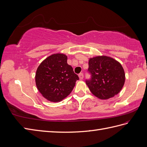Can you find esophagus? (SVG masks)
Returning a JSON list of instances; mask_svg holds the SVG:
<instances>
[{"label":"esophagus","instance_id":"34e87169","mask_svg":"<svg viewBox=\"0 0 147 147\" xmlns=\"http://www.w3.org/2000/svg\"><path fill=\"white\" fill-rule=\"evenodd\" d=\"M78 77H79L80 80H82L84 78V74L82 73H80L79 74V75H78Z\"/></svg>","mask_w":147,"mask_h":147}]
</instances>
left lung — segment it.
<instances>
[{
    "label": "left lung",
    "mask_w": 147,
    "mask_h": 147,
    "mask_svg": "<svg viewBox=\"0 0 147 147\" xmlns=\"http://www.w3.org/2000/svg\"><path fill=\"white\" fill-rule=\"evenodd\" d=\"M88 70L92 77L86 80V84L98 98H112L122 89L125 81L123 68L112 57L102 55L89 59Z\"/></svg>",
    "instance_id": "left-lung-1"
}]
</instances>
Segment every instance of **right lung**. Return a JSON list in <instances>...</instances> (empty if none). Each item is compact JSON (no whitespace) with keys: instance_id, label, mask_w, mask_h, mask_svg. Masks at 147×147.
Returning a JSON list of instances; mask_svg holds the SVG:
<instances>
[{"instance_id":"right-lung-1","label":"right lung","mask_w":147,"mask_h":147,"mask_svg":"<svg viewBox=\"0 0 147 147\" xmlns=\"http://www.w3.org/2000/svg\"><path fill=\"white\" fill-rule=\"evenodd\" d=\"M79 79L67 63V56L55 53L43 60L35 74L37 88L45 98L59 102L66 98Z\"/></svg>"}]
</instances>
